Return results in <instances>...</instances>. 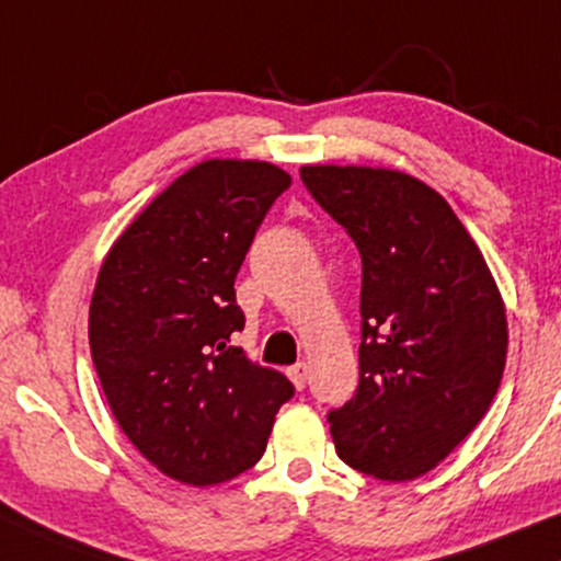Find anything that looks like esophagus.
<instances>
[{"label": "esophagus", "instance_id": "obj_1", "mask_svg": "<svg viewBox=\"0 0 561 561\" xmlns=\"http://www.w3.org/2000/svg\"><path fill=\"white\" fill-rule=\"evenodd\" d=\"M287 376H289V381L295 383V387L302 389V387H306V379H308V366H306V363H295V366L287 368Z\"/></svg>", "mask_w": 561, "mask_h": 561}]
</instances>
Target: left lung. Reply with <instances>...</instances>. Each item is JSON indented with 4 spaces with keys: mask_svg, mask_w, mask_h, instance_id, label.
Listing matches in <instances>:
<instances>
[{
    "mask_svg": "<svg viewBox=\"0 0 561 561\" xmlns=\"http://www.w3.org/2000/svg\"><path fill=\"white\" fill-rule=\"evenodd\" d=\"M360 251V381L329 413L336 455L379 481L428 473L478 426L507 360V313L481 251L426 182L302 167Z\"/></svg>",
    "mask_w": 561,
    "mask_h": 561,
    "instance_id": "obj_1",
    "label": "left lung"
}]
</instances>
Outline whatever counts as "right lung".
I'll list each match as a JSON object with an SVG mask.
<instances>
[{
    "instance_id": "add662e5",
    "label": "right lung",
    "mask_w": 561,
    "mask_h": 561,
    "mask_svg": "<svg viewBox=\"0 0 561 561\" xmlns=\"http://www.w3.org/2000/svg\"><path fill=\"white\" fill-rule=\"evenodd\" d=\"M293 178L268 161L208 159L135 216L106 253L88 342L119 428L164 476L225 483L261 460L295 387L232 345L248 248Z\"/></svg>"
}]
</instances>
